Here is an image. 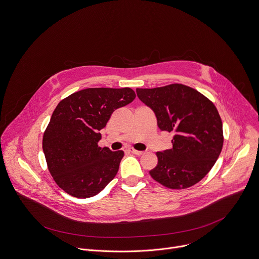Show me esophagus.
Wrapping results in <instances>:
<instances>
[{
    "label": "esophagus",
    "instance_id": "obj_1",
    "mask_svg": "<svg viewBox=\"0 0 259 259\" xmlns=\"http://www.w3.org/2000/svg\"><path fill=\"white\" fill-rule=\"evenodd\" d=\"M130 152H132L133 154H136V155H142L144 154V151H139V150H135V149H128Z\"/></svg>",
    "mask_w": 259,
    "mask_h": 259
}]
</instances>
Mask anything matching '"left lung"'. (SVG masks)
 Instances as JSON below:
<instances>
[{"instance_id": "left-lung-1", "label": "left lung", "mask_w": 259, "mask_h": 259, "mask_svg": "<svg viewBox=\"0 0 259 259\" xmlns=\"http://www.w3.org/2000/svg\"><path fill=\"white\" fill-rule=\"evenodd\" d=\"M136 92L154 112L159 130L175 134L173 148L156 153L158 163L149 171L151 177L171 189L187 188L202 180L223 145L222 121L214 104L183 84Z\"/></svg>"}]
</instances>
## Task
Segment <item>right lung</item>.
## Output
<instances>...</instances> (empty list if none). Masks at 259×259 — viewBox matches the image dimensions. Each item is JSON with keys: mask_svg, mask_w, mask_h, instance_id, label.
<instances>
[{"mask_svg": "<svg viewBox=\"0 0 259 259\" xmlns=\"http://www.w3.org/2000/svg\"><path fill=\"white\" fill-rule=\"evenodd\" d=\"M135 92L86 89L56 106L43 136V152L56 184L78 198L97 195L116 176L124 152L98 146L111 114L132 103Z\"/></svg>", "mask_w": 259, "mask_h": 259, "instance_id": "1", "label": "right lung"}]
</instances>
